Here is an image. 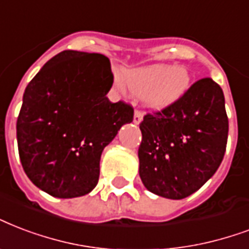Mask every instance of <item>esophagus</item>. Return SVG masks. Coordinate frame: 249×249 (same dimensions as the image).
<instances>
[{"label":"esophagus","mask_w":249,"mask_h":249,"mask_svg":"<svg viewBox=\"0 0 249 249\" xmlns=\"http://www.w3.org/2000/svg\"><path fill=\"white\" fill-rule=\"evenodd\" d=\"M143 119V115H142L141 111H136L134 112V116H133V123L134 124H140Z\"/></svg>","instance_id":"esophagus-1"}]
</instances>
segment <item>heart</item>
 Returning a JSON list of instances; mask_svg holds the SVG:
<instances>
[{
	"mask_svg": "<svg viewBox=\"0 0 249 249\" xmlns=\"http://www.w3.org/2000/svg\"><path fill=\"white\" fill-rule=\"evenodd\" d=\"M119 90L141 96L150 111H163L183 98L191 86V74L183 66L149 65L133 68L116 79Z\"/></svg>",
	"mask_w": 249,
	"mask_h": 249,
	"instance_id": "obj_1",
	"label": "heart"
}]
</instances>
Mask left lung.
Instances as JSON below:
<instances>
[{
    "label": "left lung",
    "instance_id": "obj_1",
    "mask_svg": "<svg viewBox=\"0 0 249 249\" xmlns=\"http://www.w3.org/2000/svg\"><path fill=\"white\" fill-rule=\"evenodd\" d=\"M140 178L150 192L181 200L198 191L225 157L229 119L225 95L212 78L198 79L183 98L140 124Z\"/></svg>",
    "mask_w": 249,
    "mask_h": 249
}]
</instances>
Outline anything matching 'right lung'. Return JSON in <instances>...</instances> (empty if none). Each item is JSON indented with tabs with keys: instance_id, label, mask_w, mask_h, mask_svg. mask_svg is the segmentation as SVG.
Segmentation results:
<instances>
[{
	"instance_id": "obj_1",
	"label": "right lung",
	"mask_w": 249,
	"mask_h": 249,
	"mask_svg": "<svg viewBox=\"0 0 249 249\" xmlns=\"http://www.w3.org/2000/svg\"><path fill=\"white\" fill-rule=\"evenodd\" d=\"M111 62L99 53L64 51L27 85L17 120L20 163L36 187L58 198L90 193L104 147L133 107L111 103Z\"/></svg>"
}]
</instances>
